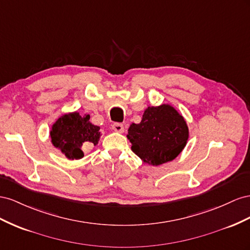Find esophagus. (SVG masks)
Listing matches in <instances>:
<instances>
[{
  "label": "esophagus",
  "instance_id": "esophagus-1",
  "mask_svg": "<svg viewBox=\"0 0 250 250\" xmlns=\"http://www.w3.org/2000/svg\"><path fill=\"white\" fill-rule=\"evenodd\" d=\"M112 129L117 133H124L125 132V126H124L123 124H114L112 125Z\"/></svg>",
  "mask_w": 250,
  "mask_h": 250
}]
</instances>
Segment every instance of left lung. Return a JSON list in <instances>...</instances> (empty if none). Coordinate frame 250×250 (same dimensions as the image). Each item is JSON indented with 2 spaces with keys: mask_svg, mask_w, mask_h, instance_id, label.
<instances>
[{
  "mask_svg": "<svg viewBox=\"0 0 250 250\" xmlns=\"http://www.w3.org/2000/svg\"><path fill=\"white\" fill-rule=\"evenodd\" d=\"M187 120L173 105L147 106L139 124H131L126 137L132 151L148 166L174 160L188 144Z\"/></svg>",
  "mask_w": 250,
  "mask_h": 250,
  "instance_id": "left-lung-1",
  "label": "left lung"
}]
</instances>
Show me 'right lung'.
Wrapping results in <instances>:
<instances>
[{
  "instance_id": "add662e5",
  "label": "right lung",
  "mask_w": 250,
  "mask_h": 250,
  "mask_svg": "<svg viewBox=\"0 0 250 250\" xmlns=\"http://www.w3.org/2000/svg\"><path fill=\"white\" fill-rule=\"evenodd\" d=\"M98 125L90 123V115H80L78 112H69L56 119L50 129V138L54 147L69 160H77L83 157V147L98 144L101 131Z\"/></svg>"
}]
</instances>
